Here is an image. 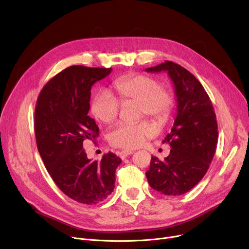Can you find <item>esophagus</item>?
<instances>
[{
  "instance_id": "obj_1",
  "label": "esophagus",
  "mask_w": 249,
  "mask_h": 249,
  "mask_svg": "<svg viewBox=\"0 0 249 249\" xmlns=\"http://www.w3.org/2000/svg\"><path fill=\"white\" fill-rule=\"evenodd\" d=\"M132 154H134V151H129V150H124V151H121L120 153H118V155H120V157L122 159H124L126 158L127 156L132 155Z\"/></svg>"
}]
</instances>
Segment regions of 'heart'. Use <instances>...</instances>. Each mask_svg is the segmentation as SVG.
<instances>
[{
    "label": "heart",
    "instance_id": "heart-1",
    "mask_svg": "<svg viewBox=\"0 0 249 249\" xmlns=\"http://www.w3.org/2000/svg\"><path fill=\"white\" fill-rule=\"evenodd\" d=\"M118 100L105 91L98 92L91 103V111L103 124L113 123L120 113L121 104L138 103L140 116H148L158 123L166 121L173 105L171 93L161 87L160 83L147 75H131L113 82ZM155 129L146 122L118 124L108 134V142L113 147L135 149L153 137Z\"/></svg>",
    "mask_w": 249,
    "mask_h": 249
}]
</instances>
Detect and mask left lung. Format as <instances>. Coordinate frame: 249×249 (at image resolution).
Masks as SVG:
<instances>
[{
  "mask_svg": "<svg viewBox=\"0 0 249 249\" xmlns=\"http://www.w3.org/2000/svg\"><path fill=\"white\" fill-rule=\"evenodd\" d=\"M145 71L167 72L177 102L171 132L163 140L170 145V154L163 161L153 156L146 176L155 191L177 196L202 180L214 158L218 143L216 114L203 85L181 66L166 61Z\"/></svg>",
  "mask_w": 249,
  "mask_h": 249,
  "instance_id": "left-lung-1",
  "label": "left lung"
}]
</instances>
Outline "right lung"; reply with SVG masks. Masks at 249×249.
Masks as SVG:
<instances>
[{
    "instance_id": "obj_1",
    "label": "right lung",
    "mask_w": 249,
    "mask_h": 249,
    "mask_svg": "<svg viewBox=\"0 0 249 249\" xmlns=\"http://www.w3.org/2000/svg\"><path fill=\"white\" fill-rule=\"evenodd\" d=\"M111 70L69 67L46 83L35 106V139L45 168L66 196L83 205L101 203L113 192L122 162L111 152L100 162L91 161L83 149L99 134L88 115L91 88Z\"/></svg>"
}]
</instances>
